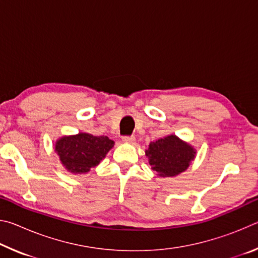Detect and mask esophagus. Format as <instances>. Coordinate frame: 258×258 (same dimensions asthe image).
I'll use <instances>...</instances> for the list:
<instances>
[{
	"label": "esophagus",
	"instance_id": "34e87169",
	"mask_svg": "<svg viewBox=\"0 0 258 258\" xmlns=\"http://www.w3.org/2000/svg\"><path fill=\"white\" fill-rule=\"evenodd\" d=\"M123 141L125 143H130V145H133V143L135 142V138L134 137H124Z\"/></svg>",
	"mask_w": 258,
	"mask_h": 258
}]
</instances>
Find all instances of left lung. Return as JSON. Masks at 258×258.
<instances>
[{"label":"left lung","instance_id":"left-lung-1","mask_svg":"<svg viewBox=\"0 0 258 258\" xmlns=\"http://www.w3.org/2000/svg\"><path fill=\"white\" fill-rule=\"evenodd\" d=\"M196 155L197 151L195 148L175 134L166 135L150 142L146 150L151 168L160 177H173L185 172Z\"/></svg>","mask_w":258,"mask_h":258}]
</instances>
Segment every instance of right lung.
Masks as SVG:
<instances>
[{"label": "right lung", "mask_w": 258, "mask_h": 258, "mask_svg": "<svg viewBox=\"0 0 258 258\" xmlns=\"http://www.w3.org/2000/svg\"><path fill=\"white\" fill-rule=\"evenodd\" d=\"M113 146L115 142L108 137L80 132L59 138L54 143V151L67 172L81 175L99 165Z\"/></svg>", "instance_id": "obj_1"}]
</instances>
